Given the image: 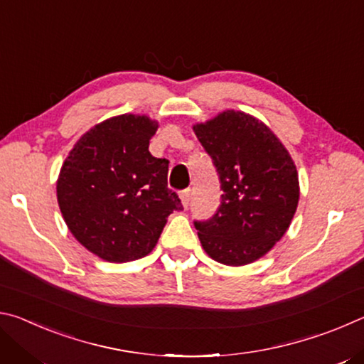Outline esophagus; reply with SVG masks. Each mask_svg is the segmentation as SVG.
<instances>
[{
  "label": "esophagus",
  "mask_w": 364,
  "mask_h": 364,
  "mask_svg": "<svg viewBox=\"0 0 364 364\" xmlns=\"http://www.w3.org/2000/svg\"><path fill=\"white\" fill-rule=\"evenodd\" d=\"M180 199H181V204L184 208H188L189 205V200H191V189H183L180 193Z\"/></svg>",
  "instance_id": "obj_1"
}]
</instances>
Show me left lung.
I'll return each instance as SVG.
<instances>
[{
    "instance_id": "8db88e82",
    "label": "left lung",
    "mask_w": 364,
    "mask_h": 364,
    "mask_svg": "<svg viewBox=\"0 0 364 364\" xmlns=\"http://www.w3.org/2000/svg\"><path fill=\"white\" fill-rule=\"evenodd\" d=\"M193 128L223 191L217 213L194 221L202 247L230 267L255 262L284 236L297 210L294 160L263 122L241 110H225Z\"/></svg>"
}]
</instances>
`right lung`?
I'll list each match as a JSON object with an SVG mask.
<instances>
[{"instance_id": "add662e5", "label": "right lung", "mask_w": 364, "mask_h": 364, "mask_svg": "<svg viewBox=\"0 0 364 364\" xmlns=\"http://www.w3.org/2000/svg\"><path fill=\"white\" fill-rule=\"evenodd\" d=\"M159 123L123 114L80 138L58 178V202L73 237L110 263L138 260L156 247L181 200L167 186L168 160L149 152Z\"/></svg>"}]
</instances>
